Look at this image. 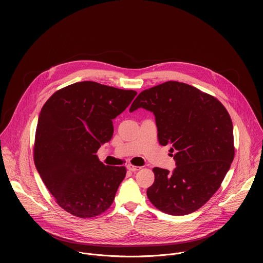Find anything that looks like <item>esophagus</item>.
Wrapping results in <instances>:
<instances>
[{"instance_id":"34e87169","label":"esophagus","mask_w":263,"mask_h":263,"mask_svg":"<svg viewBox=\"0 0 263 263\" xmlns=\"http://www.w3.org/2000/svg\"><path fill=\"white\" fill-rule=\"evenodd\" d=\"M127 168H128L129 171H131V172H137V171L140 170L139 166H135V165L131 164V163H128V164H127Z\"/></svg>"}]
</instances>
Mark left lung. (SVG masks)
Segmentation results:
<instances>
[{"label":"left lung","instance_id":"1","mask_svg":"<svg viewBox=\"0 0 263 263\" xmlns=\"http://www.w3.org/2000/svg\"><path fill=\"white\" fill-rule=\"evenodd\" d=\"M144 108L155 116L158 140L176 152V168L154 167L146 191L151 203L171 215L200 209L216 193L234 159L233 124L213 96L177 81L141 91L130 112Z\"/></svg>","mask_w":263,"mask_h":263}]
</instances>
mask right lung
Instances as JSON below:
<instances>
[{"instance_id": "right-lung-1", "label": "right lung", "mask_w": 263, "mask_h": 263, "mask_svg": "<svg viewBox=\"0 0 263 263\" xmlns=\"http://www.w3.org/2000/svg\"><path fill=\"white\" fill-rule=\"evenodd\" d=\"M136 95L135 90L83 81L57 90L42 108L34 163L66 212L89 218L114 203L126 167L105 165L96 153L114 135L112 120Z\"/></svg>"}]
</instances>
